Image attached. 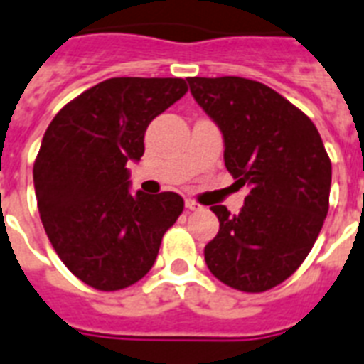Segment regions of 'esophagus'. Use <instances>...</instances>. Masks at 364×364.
<instances>
[{
  "instance_id": "esophagus-1",
  "label": "esophagus",
  "mask_w": 364,
  "mask_h": 364,
  "mask_svg": "<svg viewBox=\"0 0 364 364\" xmlns=\"http://www.w3.org/2000/svg\"><path fill=\"white\" fill-rule=\"evenodd\" d=\"M185 208H187L188 211H200V210H202V205L196 204L194 200H185Z\"/></svg>"
}]
</instances>
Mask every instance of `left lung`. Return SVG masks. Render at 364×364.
Instances as JSON below:
<instances>
[{
	"instance_id": "left-lung-1",
	"label": "left lung",
	"mask_w": 364,
	"mask_h": 364,
	"mask_svg": "<svg viewBox=\"0 0 364 364\" xmlns=\"http://www.w3.org/2000/svg\"><path fill=\"white\" fill-rule=\"evenodd\" d=\"M187 81L221 130L227 170L249 188L238 215L211 208L219 232L205 264L228 287L262 293L294 274L321 232L331 160L316 124L270 87L243 77Z\"/></svg>"
}]
</instances>
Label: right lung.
<instances>
[{
  "mask_svg": "<svg viewBox=\"0 0 364 364\" xmlns=\"http://www.w3.org/2000/svg\"><path fill=\"white\" fill-rule=\"evenodd\" d=\"M187 92L185 79L113 77L58 111L33 164L41 223L68 270L119 291L153 268L183 211L176 193H130L128 162L143 156L149 122Z\"/></svg>",
  "mask_w": 364,
  "mask_h": 364,
  "instance_id": "1",
  "label": "right lung"
}]
</instances>
